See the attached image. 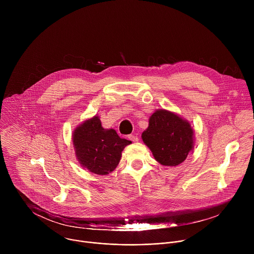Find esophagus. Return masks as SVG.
<instances>
[{
	"label": "esophagus",
	"mask_w": 254,
	"mask_h": 254,
	"mask_svg": "<svg viewBox=\"0 0 254 254\" xmlns=\"http://www.w3.org/2000/svg\"><path fill=\"white\" fill-rule=\"evenodd\" d=\"M128 139H130V140H132V141H138V137L136 136V135H134V134H129L128 135Z\"/></svg>",
	"instance_id": "obj_1"
}]
</instances>
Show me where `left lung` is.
<instances>
[{"label": "left lung", "instance_id": "left-lung-1", "mask_svg": "<svg viewBox=\"0 0 254 254\" xmlns=\"http://www.w3.org/2000/svg\"><path fill=\"white\" fill-rule=\"evenodd\" d=\"M141 138L156 161L164 166L183 163L194 148V131L188 121L165 110H158L151 116Z\"/></svg>", "mask_w": 254, "mask_h": 254}]
</instances>
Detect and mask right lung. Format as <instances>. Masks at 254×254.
<instances>
[{
	"label": "right lung",
	"mask_w": 254,
	"mask_h": 254,
	"mask_svg": "<svg viewBox=\"0 0 254 254\" xmlns=\"http://www.w3.org/2000/svg\"><path fill=\"white\" fill-rule=\"evenodd\" d=\"M72 138L79 164L96 175L112 173L118 167L124 149L131 143L120 137L115 129L103 128L97 116L78 126Z\"/></svg>",
	"instance_id": "1"
}]
</instances>
